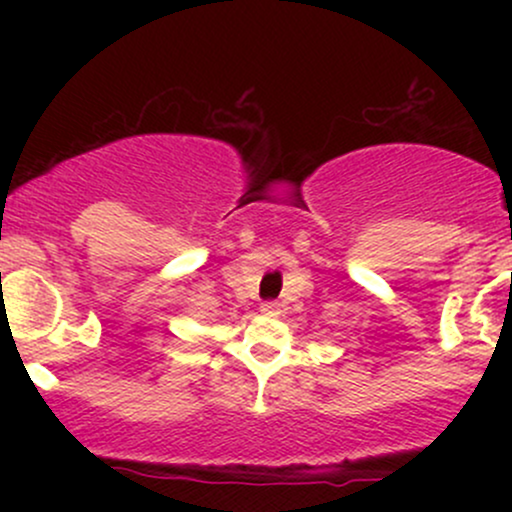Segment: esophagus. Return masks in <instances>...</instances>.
<instances>
[{
    "mask_svg": "<svg viewBox=\"0 0 512 512\" xmlns=\"http://www.w3.org/2000/svg\"><path fill=\"white\" fill-rule=\"evenodd\" d=\"M260 310H262V313H267V315H276V313H279V303L267 301V303L260 305Z\"/></svg>",
    "mask_w": 512,
    "mask_h": 512,
    "instance_id": "esophagus-1",
    "label": "esophagus"
}]
</instances>
